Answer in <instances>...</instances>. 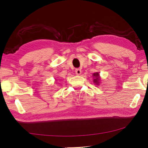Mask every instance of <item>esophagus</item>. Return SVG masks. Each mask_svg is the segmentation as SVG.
<instances>
[{
	"instance_id": "1",
	"label": "esophagus",
	"mask_w": 148,
	"mask_h": 148,
	"mask_svg": "<svg viewBox=\"0 0 148 148\" xmlns=\"http://www.w3.org/2000/svg\"><path fill=\"white\" fill-rule=\"evenodd\" d=\"M81 73V70L80 69H76V74L77 75H80Z\"/></svg>"
}]
</instances>
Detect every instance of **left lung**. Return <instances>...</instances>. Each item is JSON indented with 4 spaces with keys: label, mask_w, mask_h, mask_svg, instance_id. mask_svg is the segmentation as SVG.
I'll list each match as a JSON object with an SVG mask.
<instances>
[{
    "label": "left lung",
    "mask_w": 148,
    "mask_h": 148,
    "mask_svg": "<svg viewBox=\"0 0 148 148\" xmlns=\"http://www.w3.org/2000/svg\"><path fill=\"white\" fill-rule=\"evenodd\" d=\"M93 76H97V77H99V73H97V74H93ZM98 80V78L97 77V79H95V82H96V81Z\"/></svg>",
    "instance_id": "8db88e82"
}]
</instances>
